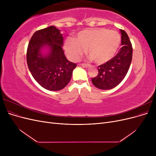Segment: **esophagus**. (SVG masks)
<instances>
[{
    "mask_svg": "<svg viewBox=\"0 0 156 156\" xmlns=\"http://www.w3.org/2000/svg\"><path fill=\"white\" fill-rule=\"evenodd\" d=\"M79 65L82 66L83 67H84V68H88L90 66V64H79Z\"/></svg>",
    "mask_w": 156,
    "mask_h": 156,
    "instance_id": "34e87169",
    "label": "esophagus"
}]
</instances>
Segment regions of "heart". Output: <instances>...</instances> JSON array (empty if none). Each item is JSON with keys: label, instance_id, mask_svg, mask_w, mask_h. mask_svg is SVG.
<instances>
[{"label": "heart", "instance_id": "obj_1", "mask_svg": "<svg viewBox=\"0 0 156 156\" xmlns=\"http://www.w3.org/2000/svg\"><path fill=\"white\" fill-rule=\"evenodd\" d=\"M119 33L104 28L79 32L76 40L68 38L64 49L69 57L76 60L87 49L88 55L98 64L105 63L115 55L120 45Z\"/></svg>", "mask_w": 156, "mask_h": 156}]
</instances>
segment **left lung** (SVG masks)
Wrapping results in <instances>:
<instances>
[{"label":"left lung","instance_id":"obj_1","mask_svg":"<svg viewBox=\"0 0 156 156\" xmlns=\"http://www.w3.org/2000/svg\"><path fill=\"white\" fill-rule=\"evenodd\" d=\"M121 45L119 53L103 64L99 66L98 74L92 79L96 87L101 90L115 88L123 81L128 72L132 60L133 48L127 33L120 29Z\"/></svg>","mask_w":156,"mask_h":156}]
</instances>
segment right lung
<instances>
[{"label": "right lung", "mask_w": 156, "mask_h": 156, "mask_svg": "<svg viewBox=\"0 0 156 156\" xmlns=\"http://www.w3.org/2000/svg\"><path fill=\"white\" fill-rule=\"evenodd\" d=\"M64 38L54 26L37 30L32 35L27 51V65L32 77L40 85L51 91L64 88L69 82L77 64L66 58L62 48ZM48 45L49 55L43 56L41 48Z\"/></svg>", "instance_id": "right-lung-1"}]
</instances>
